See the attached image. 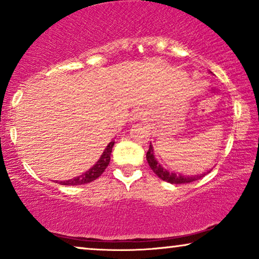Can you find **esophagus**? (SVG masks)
Wrapping results in <instances>:
<instances>
[{
	"instance_id": "obj_1",
	"label": "esophagus",
	"mask_w": 259,
	"mask_h": 259,
	"mask_svg": "<svg viewBox=\"0 0 259 259\" xmlns=\"http://www.w3.org/2000/svg\"><path fill=\"white\" fill-rule=\"evenodd\" d=\"M143 118H145V112L143 111V109L137 108V109H134V111L132 112V114H131L130 121L131 122L138 121V120H140V119H143Z\"/></svg>"
}]
</instances>
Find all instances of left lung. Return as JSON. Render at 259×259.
Here are the masks:
<instances>
[{
	"label": "left lung",
	"mask_w": 259,
	"mask_h": 259,
	"mask_svg": "<svg viewBox=\"0 0 259 259\" xmlns=\"http://www.w3.org/2000/svg\"><path fill=\"white\" fill-rule=\"evenodd\" d=\"M146 159H147L148 165H150V167L152 168V171H153L161 180L167 182L169 184H189V183L196 182V180L203 178V177L207 173V172H204V173H201V175H197V176H184V175H182V173H176V172L168 171V169L162 167V165H160V162H158L157 159H155L154 150H153V146H152V144L150 145V148H148V151L146 153Z\"/></svg>",
	"instance_id": "8db88e82"
}]
</instances>
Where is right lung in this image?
<instances>
[{
  "label": "right lung",
  "mask_w": 259,
  "mask_h": 259,
  "mask_svg": "<svg viewBox=\"0 0 259 259\" xmlns=\"http://www.w3.org/2000/svg\"><path fill=\"white\" fill-rule=\"evenodd\" d=\"M114 146V141H111L107 146H106L105 151L102 152L101 157L99 158V160L95 162V164L92 166V167L86 171L84 173H82L81 176L74 177L73 179L66 180V182H60L61 185H82V184H87L91 183L95 180L97 178H99L104 171L107 167L109 164V160H111V153H112V148Z\"/></svg>",
  "instance_id": "right-lung-1"
}]
</instances>
